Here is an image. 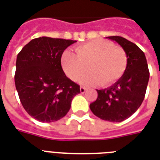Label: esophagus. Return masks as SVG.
I'll return each instance as SVG.
<instances>
[{
  "label": "esophagus",
  "mask_w": 160,
  "mask_h": 160,
  "mask_svg": "<svg viewBox=\"0 0 160 160\" xmlns=\"http://www.w3.org/2000/svg\"><path fill=\"white\" fill-rule=\"evenodd\" d=\"M85 91H86V88H85V87H82V86H81V87L80 88V91L81 94L85 93Z\"/></svg>",
  "instance_id": "obj_1"
}]
</instances>
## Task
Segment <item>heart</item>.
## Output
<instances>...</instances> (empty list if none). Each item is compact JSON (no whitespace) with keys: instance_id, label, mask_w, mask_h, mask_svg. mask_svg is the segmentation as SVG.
Listing matches in <instances>:
<instances>
[{"instance_id":"1","label":"heart","mask_w":160,"mask_h":160,"mask_svg":"<svg viewBox=\"0 0 160 160\" xmlns=\"http://www.w3.org/2000/svg\"><path fill=\"white\" fill-rule=\"evenodd\" d=\"M64 73L72 80L80 79L81 85L95 86L103 83L112 85L122 77L128 66L126 52L113 42L104 39H95L76 46L75 53L64 51L61 57Z\"/></svg>"}]
</instances>
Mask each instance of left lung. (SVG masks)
<instances>
[{
	"label": "left lung",
	"mask_w": 160,
	"mask_h": 160,
	"mask_svg": "<svg viewBox=\"0 0 160 160\" xmlns=\"http://www.w3.org/2000/svg\"><path fill=\"white\" fill-rule=\"evenodd\" d=\"M107 38L123 48L128 57V66L120 80L108 88L96 90L97 99L90 105V108L94 115L102 120L120 122L130 118L142 104L149 71L144 53L135 43L119 36Z\"/></svg>",
	"instance_id": "1"
}]
</instances>
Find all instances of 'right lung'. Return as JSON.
Listing matches in <instances>:
<instances>
[{
	"mask_svg": "<svg viewBox=\"0 0 160 160\" xmlns=\"http://www.w3.org/2000/svg\"><path fill=\"white\" fill-rule=\"evenodd\" d=\"M76 41L41 37L22 48L16 62L15 85L21 103L29 115L42 122L63 118L80 85L69 80L61 57Z\"/></svg>",
	"mask_w": 160,
	"mask_h": 160,
	"instance_id": "right-lung-1",
	"label": "right lung"
}]
</instances>
